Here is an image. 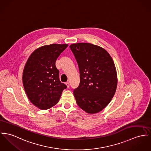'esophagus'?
Wrapping results in <instances>:
<instances>
[{
  "label": "esophagus",
  "instance_id": "esophagus-1",
  "mask_svg": "<svg viewBox=\"0 0 151 151\" xmlns=\"http://www.w3.org/2000/svg\"><path fill=\"white\" fill-rule=\"evenodd\" d=\"M65 84H66V86H67V87H70V83H69L68 81V82H67V83H65Z\"/></svg>",
  "mask_w": 151,
  "mask_h": 151
}]
</instances>
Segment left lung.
<instances>
[{
	"mask_svg": "<svg viewBox=\"0 0 151 151\" xmlns=\"http://www.w3.org/2000/svg\"><path fill=\"white\" fill-rule=\"evenodd\" d=\"M77 61L80 83L73 90L78 105L87 113L100 112L113 98L117 86L114 61L102 47L90 43L70 45Z\"/></svg>",
	"mask_w": 151,
	"mask_h": 151,
	"instance_id": "obj_1",
	"label": "left lung"
}]
</instances>
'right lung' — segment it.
I'll return each instance as SVG.
<instances>
[{
	"mask_svg": "<svg viewBox=\"0 0 151 151\" xmlns=\"http://www.w3.org/2000/svg\"><path fill=\"white\" fill-rule=\"evenodd\" d=\"M68 44H53L35 49L28 58L23 71L22 81L29 101L41 110L57 104L67 86L59 79L55 65Z\"/></svg>",
	"mask_w": 151,
	"mask_h": 151,
	"instance_id": "1",
	"label": "right lung"
}]
</instances>
